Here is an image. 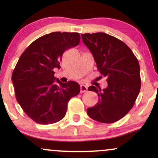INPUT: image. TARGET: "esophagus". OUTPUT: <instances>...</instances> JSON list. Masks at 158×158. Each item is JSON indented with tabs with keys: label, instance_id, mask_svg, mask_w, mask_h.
<instances>
[{
	"label": "esophagus",
	"instance_id": "34e87169",
	"mask_svg": "<svg viewBox=\"0 0 158 158\" xmlns=\"http://www.w3.org/2000/svg\"><path fill=\"white\" fill-rule=\"evenodd\" d=\"M88 91V88L84 85H81L80 86V93H85V92Z\"/></svg>",
	"mask_w": 158,
	"mask_h": 158
}]
</instances>
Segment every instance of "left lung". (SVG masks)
Instances as JSON below:
<instances>
[{"label": "left lung", "instance_id": "obj_1", "mask_svg": "<svg viewBox=\"0 0 158 158\" xmlns=\"http://www.w3.org/2000/svg\"><path fill=\"white\" fill-rule=\"evenodd\" d=\"M102 77L107 78L104 89L90 86L88 90L99 97L95 106L87 113L91 119L112 123L122 119L135 105L141 86L138 60L124 42L105 32L81 34Z\"/></svg>", "mask_w": 158, "mask_h": 158}]
</instances>
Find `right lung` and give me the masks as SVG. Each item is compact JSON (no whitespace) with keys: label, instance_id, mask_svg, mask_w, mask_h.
Listing matches in <instances>:
<instances>
[{"label":"right lung","instance_id":"right-lung-1","mask_svg":"<svg viewBox=\"0 0 158 158\" xmlns=\"http://www.w3.org/2000/svg\"><path fill=\"white\" fill-rule=\"evenodd\" d=\"M79 41L78 32H51L34 41L20 56L12 81L18 102L34 122L47 125L60 121L68 101L79 94V85L61 82L53 69L61 68L64 52Z\"/></svg>","mask_w":158,"mask_h":158}]
</instances>
